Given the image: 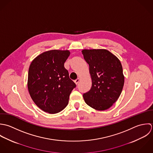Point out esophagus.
<instances>
[{
    "label": "esophagus",
    "mask_w": 153,
    "mask_h": 153,
    "mask_svg": "<svg viewBox=\"0 0 153 153\" xmlns=\"http://www.w3.org/2000/svg\"><path fill=\"white\" fill-rule=\"evenodd\" d=\"M79 81H80V79H79V78H77V79H76V80H74V83H75L76 85H77L78 83L79 82Z\"/></svg>",
    "instance_id": "1"
}]
</instances>
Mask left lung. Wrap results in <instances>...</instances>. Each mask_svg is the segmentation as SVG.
Segmentation results:
<instances>
[{"label": "left lung", "mask_w": 153, "mask_h": 153, "mask_svg": "<svg viewBox=\"0 0 153 153\" xmlns=\"http://www.w3.org/2000/svg\"><path fill=\"white\" fill-rule=\"evenodd\" d=\"M84 59L89 65L92 88L83 93L86 103L98 111L109 109L118 100L124 85L120 60L104 49L83 50Z\"/></svg>", "instance_id": "1"}]
</instances>
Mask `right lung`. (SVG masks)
I'll return each mask as SVG.
<instances>
[{"mask_svg": "<svg viewBox=\"0 0 153 153\" xmlns=\"http://www.w3.org/2000/svg\"><path fill=\"white\" fill-rule=\"evenodd\" d=\"M70 54L68 50H50L41 54L31 63L28 91L36 105L45 112L53 114L63 110L76 86L64 65Z\"/></svg>", "mask_w": 153, "mask_h": 153, "instance_id": "right-lung-1", "label": "right lung"}]
</instances>
